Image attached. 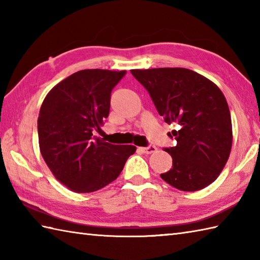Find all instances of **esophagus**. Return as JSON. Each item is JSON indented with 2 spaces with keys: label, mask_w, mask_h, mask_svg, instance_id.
Returning a JSON list of instances; mask_svg holds the SVG:
<instances>
[{
  "label": "esophagus",
  "mask_w": 260,
  "mask_h": 260,
  "mask_svg": "<svg viewBox=\"0 0 260 260\" xmlns=\"http://www.w3.org/2000/svg\"><path fill=\"white\" fill-rule=\"evenodd\" d=\"M156 150L157 148L154 146V145H148V146H146V147H141V151L143 152V153H145V154H151V153H154V152H156Z\"/></svg>",
  "instance_id": "34e87169"
}]
</instances>
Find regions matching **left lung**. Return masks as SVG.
Returning a JSON list of instances; mask_svg holds the SVG:
<instances>
[{
    "label": "left lung",
    "instance_id": "8db88e82",
    "mask_svg": "<svg viewBox=\"0 0 260 260\" xmlns=\"http://www.w3.org/2000/svg\"><path fill=\"white\" fill-rule=\"evenodd\" d=\"M150 93L165 123L178 125L168 135L176 145L165 147L172 169L161 178L181 191H199L218 178L233 145L230 110L217 85L190 69L131 70Z\"/></svg>",
    "mask_w": 260,
    "mask_h": 260
}]
</instances>
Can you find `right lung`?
<instances>
[{"label": "right lung", "mask_w": 260, "mask_h": 260, "mask_svg": "<svg viewBox=\"0 0 260 260\" xmlns=\"http://www.w3.org/2000/svg\"><path fill=\"white\" fill-rule=\"evenodd\" d=\"M126 71L80 70L60 81L38 118L41 155L58 181L78 193L97 191L118 178L136 147L93 136L108 117L110 95Z\"/></svg>", "instance_id": "right-lung-1"}]
</instances>
